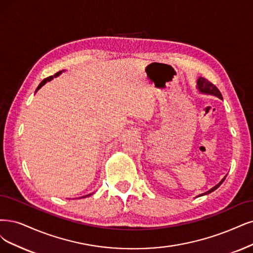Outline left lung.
<instances>
[{"instance_id":"obj_1","label":"left lung","mask_w":253,"mask_h":253,"mask_svg":"<svg viewBox=\"0 0 253 253\" xmlns=\"http://www.w3.org/2000/svg\"><path fill=\"white\" fill-rule=\"evenodd\" d=\"M196 87H197V89H198V91H199L200 93H204V95L214 96V97H218L219 99L223 100L220 90H219L216 86H214L211 82H210L209 80H207V79L203 78V77H199V78L197 79V86H196ZM225 178H226V176L224 177V178H223L218 184L214 185L213 188H211V189L209 190L208 192H205V193H203V194L198 195L197 197H201V196H204V195H209V194H211V192H213L214 190H217V189L219 188V186L223 183V181L225 180Z\"/></svg>"}]
</instances>
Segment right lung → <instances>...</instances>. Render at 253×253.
I'll return each mask as SVG.
<instances>
[{
    "mask_svg": "<svg viewBox=\"0 0 253 253\" xmlns=\"http://www.w3.org/2000/svg\"><path fill=\"white\" fill-rule=\"evenodd\" d=\"M63 72H65V70H62V71H60V72H58V73H56L55 75H54V76H50V77H48V78H45V79H43L41 83H40V85L39 86H37V88H36V90H35V92L37 91V90H39L41 87H42L43 85H44V84L46 83V82H49V81H51L53 78H56V77H58L59 76V75H61ZM93 193H91V194H88V195H85V196H82V197H79V199L80 198H86V197H88V196H91Z\"/></svg>",
    "mask_w": 253,
    "mask_h": 253,
    "instance_id": "obj_1",
    "label": "right lung"
}]
</instances>
